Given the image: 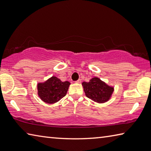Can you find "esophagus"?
I'll return each mask as SVG.
<instances>
[{"label":"esophagus","instance_id":"1","mask_svg":"<svg viewBox=\"0 0 151 151\" xmlns=\"http://www.w3.org/2000/svg\"><path fill=\"white\" fill-rule=\"evenodd\" d=\"M76 83H81V79H78V80L76 81Z\"/></svg>","mask_w":151,"mask_h":151}]
</instances>
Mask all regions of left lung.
<instances>
[{
	"label": "left lung",
	"mask_w": 151,
	"mask_h": 151,
	"mask_svg": "<svg viewBox=\"0 0 151 151\" xmlns=\"http://www.w3.org/2000/svg\"><path fill=\"white\" fill-rule=\"evenodd\" d=\"M82 85L87 97L99 103L107 102L114 91V87L108 85L99 78H93L89 82L84 81Z\"/></svg>",
	"instance_id": "1"
}]
</instances>
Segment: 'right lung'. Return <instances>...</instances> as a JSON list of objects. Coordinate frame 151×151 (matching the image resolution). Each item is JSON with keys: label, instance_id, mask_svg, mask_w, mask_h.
<instances>
[{"label": "right lung", "instance_id": "1", "mask_svg": "<svg viewBox=\"0 0 151 151\" xmlns=\"http://www.w3.org/2000/svg\"><path fill=\"white\" fill-rule=\"evenodd\" d=\"M70 85L69 81L62 82L58 78L52 76L44 83H38V95L46 103H55L66 96Z\"/></svg>", "mask_w": 151, "mask_h": 151}]
</instances>
